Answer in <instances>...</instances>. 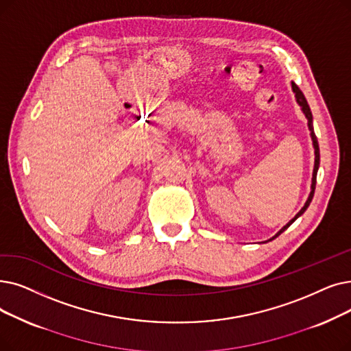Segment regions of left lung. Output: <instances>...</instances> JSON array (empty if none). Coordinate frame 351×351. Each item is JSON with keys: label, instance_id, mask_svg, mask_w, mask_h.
<instances>
[{"label": "left lung", "instance_id": "left-lung-1", "mask_svg": "<svg viewBox=\"0 0 351 351\" xmlns=\"http://www.w3.org/2000/svg\"><path fill=\"white\" fill-rule=\"evenodd\" d=\"M291 88H293V91H294V95H295V100H297V103H298V106L301 108V110H302V113L306 114V117H307V121H308V130H310V136H311V141H313V147H314V169H313V178H311V191H310V195H308V197H307V201H306V204H304V206L300 209V212L297 213V215L289 221L287 225H284L281 230L274 235L272 238H269L268 241H272V239H276L278 235H281L287 228L291 225L297 218H300L304 212L307 210V208L310 206V204H311V201H313V196H314V191H315V184H317V172H318V167H319V147H318V142H317V138H315V133H314V128H313V114H311V110H310V106H308V103H307V100H306V97H304V95H302V91L298 88V86L294 83V82H291ZM267 241V242H268Z\"/></svg>", "mask_w": 351, "mask_h": 351}]
</instances>
